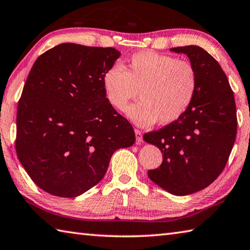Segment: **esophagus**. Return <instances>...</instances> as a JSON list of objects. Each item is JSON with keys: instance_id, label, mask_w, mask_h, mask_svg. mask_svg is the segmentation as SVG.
I'll list each match as a JSON object with an SVG mask.
<instances>
[{"instance_id": "34e87169", "label": "esophagus", "mask_w": 250, "mask_h": 250, "mask_svg": "<svg viewBox=\"0 0 250 250\" xmlns=\"http://www.w3.org/2000/svg\"><path fill=\"white\" fill-rule=\"evenodd\" d=\"M134 133H135V138H137V143L138 144L142 143V141H143V134H142V132H141L140 130L135 129L134 130Z\"/></svg>"}]
</instances>
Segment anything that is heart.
Segmentation results:
<instances>
[{
  "label": "heart",
  "instance_id": "heart-1",
  "mask_svg": "<svg viewBox=\"0 0 250 250\" xmlns=\"http://www.w3.org/2000/svg\"><path fill=\"white\" fill-rule=\"evenodd\" d=\"M197 82L191 63L154 51L134 53L126 70L113 64L103 75L107 101L117 110L125 109L140 92L142 101L125 110L126 117L140 126L158 120L169 125L183 117L196 95Z\"/></svg>",
  "mask_w": 250,
  "mask_h": 250
}]
</instances>
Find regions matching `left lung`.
<instances>
[{
    "instance_id": "left-lung-1",
    "label": "left lung",
    "mask_w": 250,
    "mask_h": 250,
    "mask_svg": "<svg viewBox=\"0 0 250 250\" xmlns=\"http://www.w3.org/2000/svg\"><path fill=\"white\" fill-rule=\"evenodd\" d=\"M197 73V92L183 117L144 141L161 149L162 165L148 178L167 192L187 196L207 188L223 171L237 130L234 94L214 58L199 46L176 47Z\"/></svg>"
}]
</instances>
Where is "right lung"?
<instances>
[{
  "mask_svg": "<svg viewBox=\"0 0 250 250\" xmlns=\"http://www.w3.org/2000/svg\"><path fill=\"white\" fill-rule=\"evenodd\" d=\"M119 57L113 48L65 42L31 67L17 108L16 153L46 192L81 196L104 178L113 152L134 144L132 125L103 86Z\"/></svg>",
  "mask_w": 250,
  "mask_h": 250,
  "instance_id": "right-lung-1",
  "label": "right lung"
}]
</instances>
